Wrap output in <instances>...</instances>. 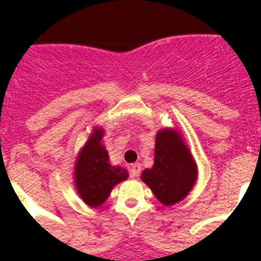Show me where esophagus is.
Segmentation results:
<instances>
[{
    "label": "esophagus",
    "instance_id": "1",
    "mask_svg": "<svg viewBox=\"0 0 261 261\" xmlns=\"http://www.w3.org/2000/svg\"><path fill=\"white\" fill-rule=\"evenodd\" d=\"M139 173H141V164H131L130 165L131 177H138Z\"/></svg>",
    "mask_w": 261,
    "mask_h": 261
}]
</instances>
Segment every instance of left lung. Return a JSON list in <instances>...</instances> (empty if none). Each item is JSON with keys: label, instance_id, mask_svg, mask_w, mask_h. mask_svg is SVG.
Here are the masks:
<instances>
[{"label": "left lung", "instance_id": "left-lung-1", "mask_svg": "<svg viewBox=\"0 0 261 261\" xmlns=\"http://www.w3.org/2000/svg\"><path fill=\"white\" fill-rule=\"evenodd\" d=\"M160 203L171 207L187 198L198 180V165L177 128L155 134L154 164L141 174Z\"/></svg>", "mask_w": 261, "mask_h": 261}]
</instances>
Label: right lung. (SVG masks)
<instances>
[{
  "instance_id": "right-lung-1",
  "label": "right lung",
  "mask_w": 261,
  "mask_h": 261,
  "mask_svg": "<svg viewBox=\"0 0 261 261\" xmlns=\"http://www.w3.org/2000/svg\"><path fill=\"white\" fill-rule=\"evenodd\" d=\"M102 127H94L89 134L74 164L75 191L85 204L100 207L119 182L128 177L126 168L110 164V155L102 145Z\"/></svg>"
}]
</instances>
